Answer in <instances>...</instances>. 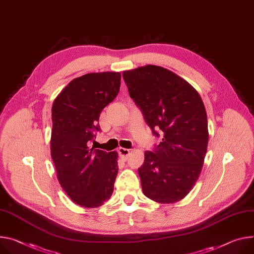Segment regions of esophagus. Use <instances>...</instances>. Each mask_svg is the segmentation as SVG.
Instances as JSON below:
<instances>
[{
  "label": "esophagus",
  "mask_w": 254,
  "mask_h": 254,
  "mask_svg": "<svg viewBox=\"0 0 254 254\" xmlns=\"http://www.w3.org/2000/svg\"><path fill=\"white\" fill-rule=\"evenodd\" d=\"M119 153H120V155H121V157H122L123 159L127 160V157H128V155H129V153H130V151H129L128 149H126V148H120V149H119Z\"/></svg>",
  "instance_id": "34e87169"
}]
</instances>
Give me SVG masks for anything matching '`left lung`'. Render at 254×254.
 I'll list each match as a JSON object with an SVG mask.
<instances>
[{
    "instance_id": "obj_1",
    "label": "left lung",
    "mask_w": 254,
    "mask_h": 254,
    "mask_svg": "<svg viewBox=\"0 0 254 254\" xmlns=\"http://www.w3.org/2000/svg\"><path fill=\"white\" fill-rule=\"evenodd\" d=\"M130 98L154 134L163 132L154 152H145L139 168L142 190L159 203L186 197L202 169L209 143L207 118L197 91L165 67L148 64L124 71Z\"/></svg>"
}]
</instances>
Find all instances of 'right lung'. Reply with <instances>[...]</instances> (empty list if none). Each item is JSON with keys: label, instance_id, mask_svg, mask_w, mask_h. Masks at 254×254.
<instances>
[{"label": "right lung", "instance_id": "1", "mask_svg": "<svg viewBox=\"0 0 254 254\" xmlns=\"http://www.w3.org/2000/svg\"><path fill=\"white\" fill-rule=\"evenodd\" d=\"M121 73H90L72 80L52 107L51 155L63 190L75 203L98 207L113 192L118 152L89 148L102 109L118 96Z\"/></svg>", "mask_w": 254, "mask_h": 254}]
</instances>
